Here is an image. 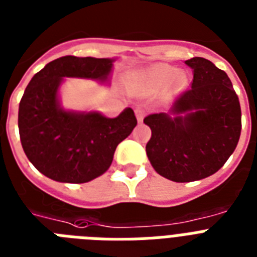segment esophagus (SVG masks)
<instances>
[{
	"label": "esophagus",
	"instance_id": "1",
	"mask_svg": "<svg viewBox=\"0 0 257 257\" xmlns=\"http://www.w3.org/2000/svg\"><path fill=\"white\" fill-rule=\"evenodd\" d=\"M135 115H137L138 122H142V119L145 118V115H146V111L142 107H137L135 108Z\"/></svg>",
	"mask_w": 257,
	"mask_h": 257
}]
</instances>
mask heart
Listing matches in <instances>:
<instances>
[{"mask_svg": "<svg viewBox=\"0 0 257 257\" xmlns=\"http://www.w3.org/2000/svg\"><path fill=\"white\" fill-rule=\"evenodd\" d=\"M188 77L184 70H176L168 63H154L131 73L127 78V87L135 93L153 94L166 86L167 93H178L186 87Z\"/></svg>", "mask_w": 257, "mask_h": 257, "instance_id": "obj_1", "label": "heart"}]
</instances>
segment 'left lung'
<instances>
[{"label":"left lung","mask_w":257,"mask_h":257,"mask_svg":"<svg viewBox=\"0 0 257 257\" xmlns=\"http://www.w3.org/2000/svg\"><path fill=\"white\" fill-rule=\"evenodd\" d=\"M191 89L176 96L167 112L150 114L146 153L154 170L178 183L204 179L220 170L235 151L241 110L228 75L211 61L195 57Z\"/></svg>","instance_id":"1"}]
</instances>
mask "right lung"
<instances>
[{"label":"right lung","instance_id":"1","mask_svg":"<svg viewBox=\"0 0 257 257\" xmlns=\"http://www.w3.org/2000/svg\"><path fill=\"white\" fill-rule=\"evenodd\" d=\"M115 61L65 55L29 82L18 108V128L22 149L41 174L62 183H86L111 166L116 146L137 126L133 108H124L116 118L66 110L59 89L65 78L108 85Z\"/></svg>","mask_w":257,"mask_h":257}]
</instances>
